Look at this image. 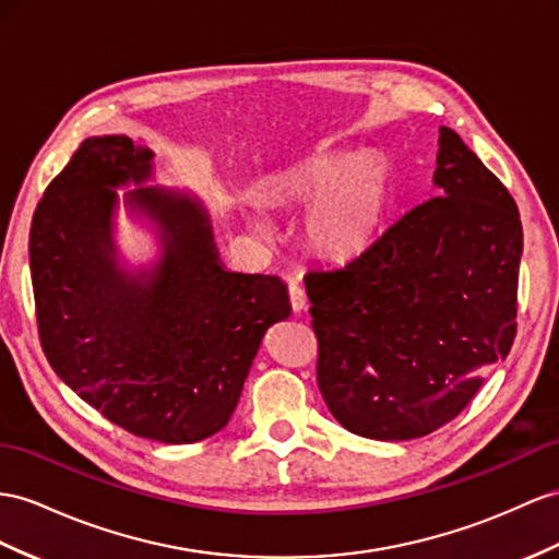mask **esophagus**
I'll return each mask as SVG.
<instances>
[{
	"instance_id": "1",
	"label": "esophagus",
	"mask_w": 559,
	"mask_h": 559,
	"mask_svg": "<svg viewBox=\"0 0 559 559\" xmlns=\"http://www.w3.org/2000/svg\"><path fill=\"white\" fill-rule=\"evenodd\" d=\"M288 290H290V305H293V311H305V309H307V293H305L302 285H299L297 281H290Z\"/></svg>"
}]
</instances>
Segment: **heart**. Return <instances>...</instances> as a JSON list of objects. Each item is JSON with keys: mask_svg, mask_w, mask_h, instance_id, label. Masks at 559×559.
Listing matches in <instances>:
<instances>
[{"mask_svg": "<svg viewBox=\"0 0 559 559\" xmlns=\"http://www.w3.org/2000/svg\"><path fill=\"white\" fill-rule=\"evenodd\" d=\"M390 186V165L378 153L317 155L285 179V193L311 198L302 217L309 248L328 260H349L376 240Z\"/></svg>", "mask_w": 559, "mask_h": 559, "instance_id": "b5f03b06", "label": "heart"}]
</instances>
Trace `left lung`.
Returning a JSON list of instances; mask_svg holds the SVG:
<instances>
[{"label": "left lung", "instance_id": "8db88e82", "mask_svg": "<svg viewBox=\"0 0 559 559\" xmlns=\"http://www.w3.org/2000/svg\"><path fill=\"white\" fill-rule=\"evenodd\" d=\"M437 198L340 269L305 276L319 390L349 432L406 441L453 420L514 340L522 222L463 139L439 127Z\"/></svg>", "mask_w": 559, "mask_h": 559}]
</instances>
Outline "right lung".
<instances>
[{"label": "right lung", "mask_w": 559, "mask_h": 559, "mask_svg": "<svg viewBox=\"0 0 559 559\" xmlns=\"http://www.w3.org/2000/svg\"><path fill=\"white\" fill-rule=\"evenodd\" d=\"M153 157L90 136L49 183L31 228L37 325L56 376L102 416L193 443L231 420L264 333L293 309L278 276L224 266L203 200L153 186ZM120 202L154 238L141 265L119 250Z\"/></svg>", "instance_id": "1"}]
</instances>
